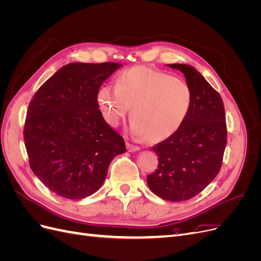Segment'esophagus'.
I'll return each instance as SVG.
<instances>
[{
  "label": "esophagus",
  "instance_id": "1",
  "mask_svg": "<svg viewBox=\"0 0 261 261\" xmlns=\"http://www.w3.org/2000/svg\"><path fill=\"white\" fill-rule=\"evenodd\" d=\"M126 147H127L128 151H130V152H135V151H138V150H140V148L138 146H134L132 144H127V145H126Z\"/></svg>",
  "mask_w": 261,
  "mask_h": 261
}]
</instances>
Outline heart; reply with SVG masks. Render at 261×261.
<instances>
[{
	"mask_svg": "<svg viewBox=\"0 0 261 261\" xmlns=\"http://www.w3.org/2000/svg\"><path fill=\"white\" fill-rule=\"evenodd\" d=\"M97 101L110 126L117 127L130 108L133 135L159 143L183 126L191 111L193 94L185 82L139 65L121 73L116 87H101Z\"/></svg>",
	"mask_w": 261,
	"mask_h": 261,
	"instance_id": "1",
	"label": "heart"
}]
</instances>
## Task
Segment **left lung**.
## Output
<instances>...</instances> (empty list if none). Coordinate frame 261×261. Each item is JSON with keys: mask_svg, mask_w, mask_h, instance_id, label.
Segmentation results:
<instances>
[{"mask_svg": "<svg viewBox=\"0 0 261 261\" xmlns=\"http://www.w3.org/2000/svg\"><path fill=\"white\" fill-rule=\"evenodd\" d=\"M168 66L184 74L193 101L183 126L152 147L159 164L147 184L164 200L183 201L203 191L220 171L227 137L225 112L220 94L195 67Z\"/></svg>", "mask_w": 261, "mask_h": 261, "instance_id": "obj_1", "label": "left lung"}]
</instances>
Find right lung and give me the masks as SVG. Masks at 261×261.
Masks as SVG:
<instances>
[{
	"label": "right lung",
	"mask_w": 261,
	"mask_h": 261,
	"mask_svg": "<svg viewBox=\"0 0 261 261\" xmlns=\"http://www.w3.org/2000/svg\"><path fill=\"white\" fill-rule=\"evenodd\" d=\"M122 65L69 63L30 101L23 139L30 168L63 198L83 199L103 184L109 165L126 152L122 136L99 110L101 85Z\"/></svg>",
	"instance_id": "add662e5"
}]
</instances>
